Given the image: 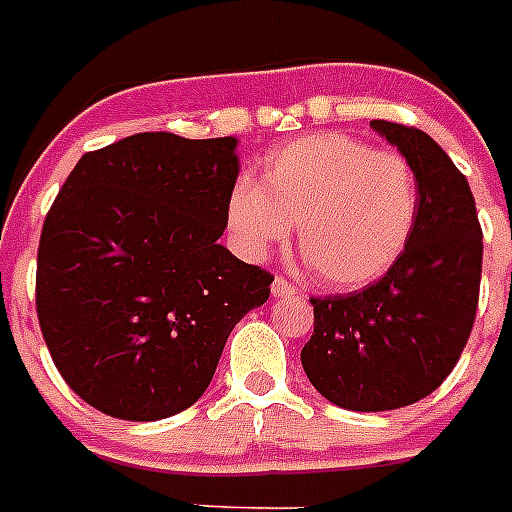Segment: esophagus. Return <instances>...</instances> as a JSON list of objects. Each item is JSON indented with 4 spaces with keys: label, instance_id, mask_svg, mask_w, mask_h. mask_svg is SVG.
<instances>
[{
    "label": "esophagus",
    "instance_id": "1",
    "mask_svg": "<svg viewBox=\"0 0 512 512\" xmlns=\"http://www.w3.org/2000/svg\"><path fill=\"white\" fill-rule=\"evenodd\" d=\"M295 292L297 287L292 282H287V279L274 277V282H271V297H292Z\"/></svg>",
    "mask_w": 512,
    "mask_h": 512
}]
</instances>
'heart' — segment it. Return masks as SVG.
Segmentation results:
<instances>
[{"instance_id": "1", "label": "heart", "mask_w": 512, "mask_h": 512, "mask_svg": "<svg viewBox=\"0 0 512 512\" xmlns=\"http://www.w3.org/2000/svg\"><path fill=\"white\" fill-rule=\"evenodd\" d=\"M235 243L251 259L297 225L302 259L328 289H359L397 264L418 217L413 166L341 133H318L271 151L261 184L243 176L225 207Z\"/></svg>"}]
</instances>
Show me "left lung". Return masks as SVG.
Masks as SVG:
<instances>
[{"label":"left lung","instance_id":"obj_1","mask_svg":"<svg viewBox=\"0 0 512 512\" xmlns=\"http://www.w3.org/2000/svg\"><path fill=\"white\" fill-rule=\"evenodd\" d=\"M372 128L418 179V217L397 264L361 292L312 297L302 348L312 387L338 408L382 413L423 400L467 346L482 279V228L467 176L431 135L397 122Z\"/></svg>","mask_w":512,"mask_h":512}]
</instances>
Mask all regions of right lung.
Returning <instances> with one entry per match:
<instances>
[{"instance_id": "obj_1", "label": "right lung", "mask_w": 512, "mask_h": 512, "mask_svg": "<svg viewBox=\"0 0 512 512\" xmlns=\"http://www.w3.org/2000/svg\"><path fill=\"white\" fill-rule=\"evenodd\" d=\"M238 140L138 133L84 153L45 217L35 302L71 390L120 420L200 400L269 271L217 243Z\"/></svg>"}]
</instances>
